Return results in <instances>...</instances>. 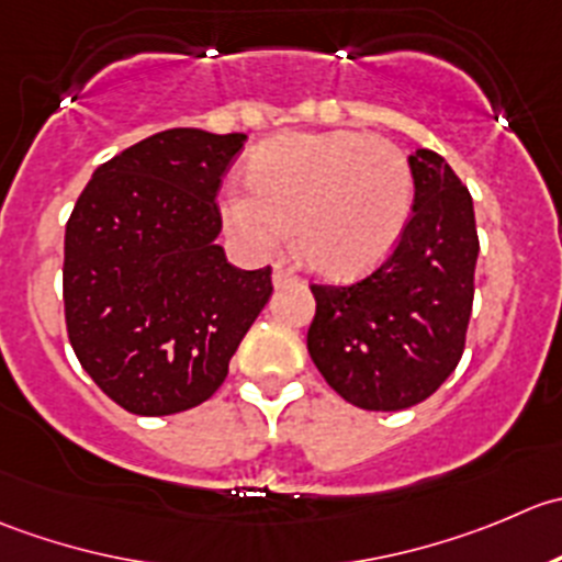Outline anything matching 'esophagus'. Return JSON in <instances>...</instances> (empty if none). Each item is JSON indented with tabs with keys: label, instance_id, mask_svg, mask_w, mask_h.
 I'll use <instances>...</instances> for the list:
<instances>
[{
	"label": "esophagus",
	"instance_id": "1",
	"mask_svg": "<svg viewBox=\"0 0 562 562\" xmlns=\"http://www.w3.org/2000/svg\"><path fill=\"white\" fill-rule=\"evenodd\" d=\"M294 281H297V276H294L292 270L276 265V268H273V283H276V286H286V283H294Z\"/></svg>",
	"mask_w": 562,
	"mask_h": 562
}]
</instances>
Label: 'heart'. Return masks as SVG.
Masks as SVG:
<instances>
[{"label": "heart", "instance_id": "b5f03b06", "mask_svg": "<svg viewBox=\"0 0 562 562\" xmlns=\"http://www.w3.org/2000/svg\"><path fill=\"white\" fill-rule=\"evenodd\" d=\"M251 191L221 199L226 232L248 257L294 243L311 270L358 279L385 262L413 210V166L382 136L358 131L286 133L259 144L246 166Z\"/></svg>", "mask_w": 562, "mask_h": 562}]
</instances>
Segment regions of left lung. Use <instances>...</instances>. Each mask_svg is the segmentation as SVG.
<instances>
[{
    "mask_svg": "<svg viewBox=\"0 0 562 562\" xmlns=\"http://www.w3.org/2000/svg\"><path fill=\"white\" fill-rule=\"evenodd\" d=\"M409 166L413 218L396 251L369 279L311 286V360L338 396L374 413L420 404L453 374L475 294L470 191L431 149L409 155Z\"/></svg>",
    "mask_w": 562,
    "mask_h": 562,
    "instance_id": "obj_1",
    "label": "left lung"
}]
</instances>
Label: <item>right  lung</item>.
Returning a JSON list of instances; mask_svg holds the SVG:
<instances>
[{
  "label": "right lung",
  "instance_id": "right-lung-1",
  "mask_svg": "<svg viewBox=\"0 0 562 562\" xmlns=\"http://www.w3.org/2000/svg\"><path fill=\"white\" fill-rule=\"evenodd\" d=\"M246 133L171 127L122 149L65 226V322L94 385L133 415L207 402L273 294L218 246L221 175Z\"/></svg>",
  "mask_w": 562,
  "mask_h": 562
}]
</instances>
